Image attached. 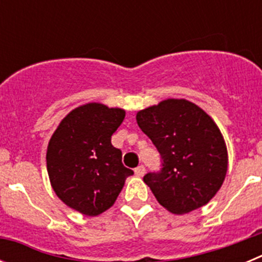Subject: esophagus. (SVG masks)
I'll list each match as a JSON object with an SVG mask.
<instances>
[{"label":"esophagus","instance_id":"esophagus-1","mask_svg":"<svg viewBox=\"0 0 262 262\" xmlns=\"http://www.w3.org/2000/svg\"><path fill=\"white\" fill-rule=\"evenodd\" d=\"M135 174L138 176V177H143V176L145 174V168L143 165L138 166V168L135 169Z\"/></svg>","mask_w":262,"mask_h":262}]
</instances>
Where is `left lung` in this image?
<instances>
[{"instance_id":"left-lung-1","label":"left lung","mask_w":262,"mask_h":262,"mask_svg":"<svg viewBox=\"0 0 262 262\" xmlns=\"http://www.w3.org/2000/svg\"><path fill=\"white\" fill-rule=\"evenodd\" d=\"M136 122L163 159L159 173L143 178L157 202L176 215L207 205L228 166L226 142L214 119L187 99L168 98L138 111Z\"/></svg>"}]
</instances>
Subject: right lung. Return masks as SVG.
Returning <instances> with one entry per match:
<instances>
[{
    "mask_svg": "<svg viewBox=\"0 0 262 262\" xmlns=\"http://www.w3.org/2000/svg\"><path fill=\"white\" fill-rule=\"evenodd\" d=\"M126 111L90 102L73 108L60 122L47 147V172L53 191L68 207L97 216L117 201L131 169L111 135Z\"/></svg>",
    "mask_w": 262,
    "mask_h": 262,
    "instance_id": "obj_1",
    "label": "right lung"
}]
</instances>
